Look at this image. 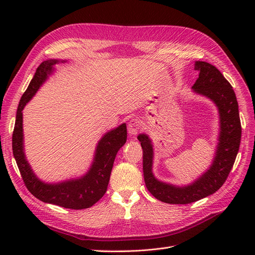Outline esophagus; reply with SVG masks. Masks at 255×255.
<instances>
[{"label":"esophagus","instance_id":"34e87169","mask_svg":"<svg viewBox=\"0 0 255 255\" xmlns=\"http://www.w3.org/2000/svg\"><path fill=\"white\" fill-rule=\"evenodd\" d=\"M141 128V123L139 120L137 119H132L129 120L128 125V130L129 135H136L138 133V130Z\"/></svg>","mask_w":255,"mask_h":255}]
</instances>
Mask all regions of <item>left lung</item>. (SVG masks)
I'll use <instances>...</instances> for the list:
<instances>
[{"label": "left lung", "mask_w": 255, "mask_h": 255, "mask_svg": "<svg viewBox=\"0 0 255 255\" xmlns=\"http://www.w3.org/2000/svg\"><path fill=\"white\" fill-rule=\"evenodd\" d=\"M195 70L199 78L192 86L198 95L210 99L217 106L220 121L218 144L210 169L185 186H177L158 181L153 174V144L146 134L138 135L142 148V167L144 183L148 190L157 200L169 204H188L196 202L217 191L232 169L239 150L242 126L238 103L231 84L215 66L205 61H196Z\"/></svg>", "instance_id": "8db88e82"}]
</instances>
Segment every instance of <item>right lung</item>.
<instances>
[{
	"label": "right lung",
	"mask_w": 255,
	"mask_h": 255,
	"mask_svg": "<svg viewBox=\"0 0 255 255\" xmlns=\"http://www.w3.org/2000/svg\"><path fill=\"white\" fill-rule=\"evenodd\" d=\"M66 61L48 59L37 68L34 78L21 97L18 106L12 134V153L23 182L33 196L45 203L55 204L71 210H84L97 203L106 192L115 157L127 141V125L122 123L118 128L107 132L99 140L94 161L86 174L78 179H70L58 183H45L38 179L25 157L24 143H23L22 111L41 85L48 80L49 75L55 70L54 67Z\"/></svg>",
	"instance_id": "1"
}]
</instances>
